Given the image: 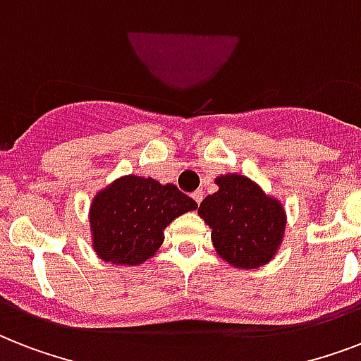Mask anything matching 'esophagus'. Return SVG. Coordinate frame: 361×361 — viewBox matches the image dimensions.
<instances>
[{"label":"esophagus","mask_w":361,"mask_h":361,"mask_svg":"<svg viewBox=\"0 0 361 361\" xmlns=\"http://www.w3.org/2000/svg\"><path fill=\"white\" fill-rule=\"evenodd\" d=\"M202 197H204V195H202V189H198V191L192 192V198H195V202H197V204L202 202Z\"/></svg>","instance_id":"34e87169"}]
</instances>
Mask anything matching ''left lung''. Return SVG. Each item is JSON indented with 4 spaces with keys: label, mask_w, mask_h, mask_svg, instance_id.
Wrapping results in <instances>:
<instances>
[{
    "label": "left lung",
    "mask_w": 361,
    "mask_h": 361,
    "mask_svg": "<svg viewBox=\"0 0 361 361\" xmlns=\"http://www.w3.org/2000/svg\"><path fill=\"white\" fill-rule=\"evenodd\" d=\"M217 192L198 206V215L212 228V243L228 266L257 269L271 262L281 249L286 212L247 176L228 172L215 178Z\"/></svg>",
    "instance_id": "8db88e82"
}]
</instances>
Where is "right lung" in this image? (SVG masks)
I'll use <instances>...</instances> for the list:
<instances>
[{
	"mask_svg": "<svg viewBox=\"0 0 361 361\" xmlns=\"http://www.w3.org/2000/svg\"><path fill=\"white\" fill-rule=\"evenodd\" d=\"M197 206L174 183L120 176L99 189L90 204L93 251L109 264L140 266L163 245L164 228Z\"/></svg>",
	"mask_w": 361,
	"mask_h": 361,
	"instance_id": "obj_1",
	"label": "right lung"
}]
</instances>
